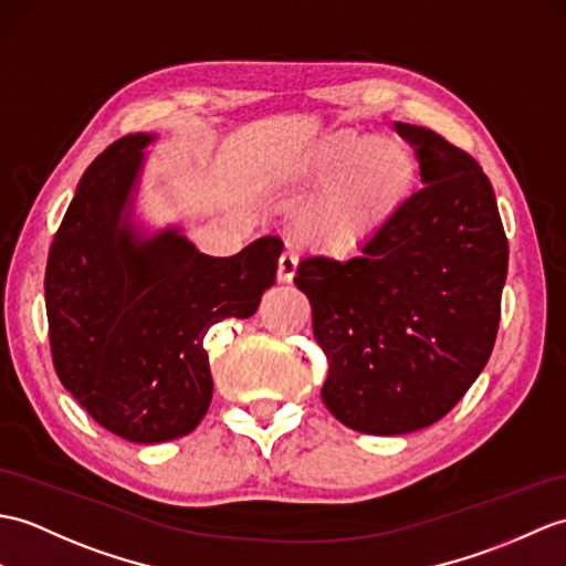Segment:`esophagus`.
<instances>
[{
    "instance_id": "34e87169",
    "label": "esophagus",
    "mask_w": 566,
    "mask_h": 566,
    "mask_svg": "<svg viewBox=\"0 0 566 566\" xmlns=\"http://www.w3.org/2000/svg\"><path fill=\"white\" fill-rule=\"evenodd\" d=\"M296 265H298V258L294 251H284L280 258V265H277V280L280 282H292L296 277Z\"/></svg>"
}]
</instances>
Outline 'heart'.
Segmentation results:
<instances>
[{
    "label": "heart",
    "mask_w": 566,
    "mask_h": 566,
    "mask_svg": "<svg viewBox=\"0 0 566 566\" xmlns=\"http://www.w3.org/2000/svg\"><path fill=\"white\" fill-rule=\"evenodd\" d=\"M306 178L323 182L298 214V233L323 251L345 253L400 214L417 186L412 151L396 137L335 133L315 147Z\"/></svg>",
    "instance_id": "heart-1"
}]
</instances>
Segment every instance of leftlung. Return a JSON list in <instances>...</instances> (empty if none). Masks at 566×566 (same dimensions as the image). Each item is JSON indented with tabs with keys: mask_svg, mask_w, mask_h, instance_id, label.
Masks as SVG:
<instances>
[{
	"mask_svg": "<svg viewBox=\"0 0 566 566\" xmlns=\"http://www.w3.org/2000/svg\"><path fill=\"white\" fill-rule=\"evenodd\" d=\"M424 186L349 260L304 258L327 357L323 402L349 429L396 437L439 422L488 364L509 268L490 178L427 127L396 123Z\"/></svg>",
	"mask_w": 566,
	"mask_h": 566,
	"instance_id": "8db88e82",
	"label": "left lung"
}]
</instances>
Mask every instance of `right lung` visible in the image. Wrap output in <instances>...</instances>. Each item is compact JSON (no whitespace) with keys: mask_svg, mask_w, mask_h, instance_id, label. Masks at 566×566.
<instances>
[{"mask_svg":"<svg viewBox=\"0 0 566 566\" xmlns=\"http://www.w3.org/2000/svg\"><path fill=\"white\" fill-rule=\"evenodd\" d=\"M151 135L113 142L78 180L52 239L45 308L52 364L72 398L135 443L186 437L212 402L209 327L248 318L274 284L282 241L212 258L166 229L139 239L133 190Z\"/></svg>","mask_w":566,"mask_h":566,"instance_id":"1","label":"right lung"}]
</instances>
